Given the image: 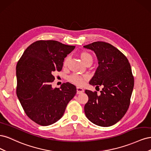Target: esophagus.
Wrapping results in <instances>:
<instances>
[{
  "mask_svg": "<svg viewBox=\"0 0 151 151\" xmlns=\"http://www.w3.org/2000/svg\"><path fill=\"white\" fill-rule=\"evenodd\" d=\"M84 92V89L81 88H79V87H77V94H79L81 93H83Z\"/></svg>",
  "mask_w": 151,
  "mask_h": 151,
  "instance_id": "1",
  "label": "esophagus"
}]
</instances>
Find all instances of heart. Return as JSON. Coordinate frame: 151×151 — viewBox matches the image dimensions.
<instances>
[{
    "label": "heart",
    "mask_w": 151,
    "mask_h": 151,
    "mask_svg": "<svg viewBox=\"0 0 151 151\" xmlns=\"http://www.w3.org/2000/svg\"><path fill=\"white\" fill-rule=\"evenodd\" d=\"M79 56L81 58V60L83 61V62L86 65L89 62H93V56L88 52H82L80 53ZM68 60V57H67L65 58L64 62H63V65L65 66L67 65ZM68 79L70 82H71V83H74L77 86H81L83 85L84 83V82L87 80V76H80L77 74H72V76L68 77Z\"/></svg>",
    "instance_id": "obj_1"
}]
</instances>
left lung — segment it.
<instances>
[{
	"instance_id": "1",
	"label": "left lung",
	"mask_w": 151,
	"mask_h": 151,
	"mask_svg": "<svg viewBox=\"0 0 151 151\" xmlns=\"http://www.w3.org/2000/svg\"><path fill=\"white\" fill-rule=\"evenodd\" d=\"M84 47L94 51L98 61L89 84L103 86L99 95L96 91H85L89 98L84 106L86 116L95 125L110 127L122 119L129 107L134 86L130 63L109 43L96 42Z\"/></svg>"
}]
</instances>
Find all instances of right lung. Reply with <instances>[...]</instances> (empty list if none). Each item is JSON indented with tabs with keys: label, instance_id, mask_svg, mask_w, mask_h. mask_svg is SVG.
Masks as SVG:
<instances>
[{
	"label": "right lung",
	"instance_id": "right-lung-1",
	"mask_svg": "<svg viewBox=\"0 0 151 151\" xmlns=\"http://www.w3.org/2000/svg\"><path fill=\"white\" fill-rule=\"evenodd\" d=\"M75 46L54 40H39L26 49L16 66V94L31 120L48 126L63 115L77 89L69 83L53 88L54 72L61 71L64 58Z\"/></svg>",
	"mask_w": 151,
	"mask_h": 151
}]
</instances>
